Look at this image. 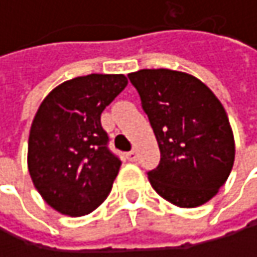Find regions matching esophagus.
Here are the masks:
<instances>
[{
	"label": "esophagus",
	"mask_w": 257,
	"mask_h": 257,
	"mask_svg": "<svg viewBox=\"0 0 257 257\" xmlns=\"http://www.w3.org/2000/svg\"><path fill=\"white\" fill-rule=\"evenodd\" d=\"M126 159H128L129 162H135L137 161V152L135 150H131L126 153Z\"/></svg>",
	"instance_id": "1"
}]
</instances>
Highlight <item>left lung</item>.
<instances>
[{
	"mask_svg": "<svg viewBox=\"0 0 257 257\" xmlns=\"http://www.w3.org/2000/svg\"><path fill=\"white\" fill-rule=\"evenodd\" d=\"M128 77L161 150L159 165L147 173L152 187L177 207L205 204L228 180L235 158L223 105L186 73L140 70Z\"/></svg>",
	"mask_w": 257,
	"mask_h": 257,
	"instance_id": "1",
	"label": "left lung"
}]
</instances>
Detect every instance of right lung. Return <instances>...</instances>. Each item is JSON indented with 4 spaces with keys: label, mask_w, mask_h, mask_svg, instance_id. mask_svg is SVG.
Segmentation results:
<instances>
[{
    "label": "right lung",
    "mask_w": 257,
    "mask_h": 257,
    "mask_svg": "<svg viewBox=\"0 0 257 257\" xmlns=\"http://www.w3.org/2000/svg\"><path fill=\"white\" fill-rule=\"evenodd\" d=\"M123 74H89L64 81L41 102L28 141V170L43 199L77 217L108 196L120 159L108 149L104 108L126 87Z\"/></svg>",
    "instance_id": "1"
}]
</instances>
